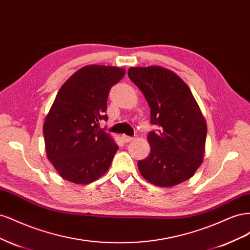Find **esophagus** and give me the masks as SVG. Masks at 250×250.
Instances as JSON below:
<instances>
[{
  "label": "esophagus",
  "mask_w": 250,
  "mask_h": 250,
  "mask_svg": "<svg viewBox=\"0 0 250 250\" xmlns=\"http://www.w3.org/2000/svg\"><path fill=\"white\" fill-rule=\"evenodd\" d=\"M132 140H133V138H131V137H128V135H125V134L122 135V141L125 142V143H129Z\"/></svg>",
  "instance_id": "1"
}]
</instances>
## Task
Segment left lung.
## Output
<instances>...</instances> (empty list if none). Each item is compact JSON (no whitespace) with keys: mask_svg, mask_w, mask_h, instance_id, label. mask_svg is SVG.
<instances>
[{"mask_svg":"<svg viewBox=\"0 0 250 250\" xmlns=\"http://www.w3.org/2000/svg\"><path fill=\"white\" fill-rule=\"evenodd\" d=\"M128 77L145 96L151 151L138 162L142 176L158 187H173L191 178L203 161L208 127L191 89L177 75L158 65L130 67Z\"/></svg>","mask_w":250,"mask_h":250,"instance_id":"obj_1","label":"left lung"}]
</instances>
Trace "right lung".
I'll return each mask as SVG.
<instances>
[{
    "instance_id": "1",
    "label": "right lung",
    "mask_w": 250,
    "mask_h": 250,
    "mask_svg": "<svg viewBox=\"0 0 250 250\" xmlns=\"http://www.w3.org/2000/svg\"><path fill=\"white\" fill-rule=\"evenodd\" d=\"M126 71L90 64L67 79L43 123L48 160L59 175L71 183L87 185L107 172L119 146L100 128L107 121V97Z\"/></svg>"
}]
</instances>
